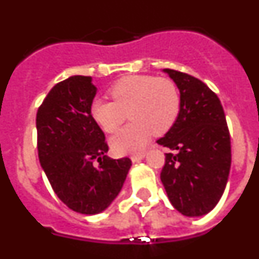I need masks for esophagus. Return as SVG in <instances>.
Masks as SVG:
<instances>
[{"instance_id": "1", "label": "esophagus", "mask_w": 259, "mask_h": 259, "mask_svg": "<svg viewBox=\"0 0 259 259\" xmlns=\"http://www.w3.org/2000/svg\"><path fill=\"white\" fill-rule=\"evenodd\" d=\"M144 157H145V154H144V153L134 154V155H131V161L134 162V163H137V162H140L141 159H144Z\"/></svg>"}]
</instances>
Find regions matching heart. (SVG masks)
<instances>
[{
    "mask_svg": "<svg viewBox=\"0 0 259 259\" xmlns=\"http://www.w3.org/2000/svg\"><path fill=\"white\" fill-rule=\"evenodd\" d=\"M110 95L114 102L95 100L91 104V116L106 134H113L124 122L130 111V125L110 140L116 154L140 152L153 134H166L175 123L180 110L178 88L166 77L128 76L116 81Z\"/></svg>",
    "mask_w": 259,
    "mask_h": 259,
    "instance_id": "b5f03b06",
    "label": "heart"
}]
</instances>
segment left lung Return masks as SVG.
<instances>
[{
    "label": "left lung",
    "mask_w": 259,
    "mask_h": 259,
    "mask_svg": "<svg viewBox=\"0 0 259 259\" xmlns=\"http://www.w3.org/2000/svg\"><path fill=\"white\" fill-rule=\"evenodd\" d=\"M180 93L175 123L157 143L166 153L161 182L171 205L185 217H202L221 200L231 168V137L218 96L201 80L163 68Z\"/></svg>",
    "instance_id": "1"
}]
</instances>
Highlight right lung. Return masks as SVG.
Instances as JSON below:
<instances>
[{
  "label": "right lung",
  "instance_id": "obj_1",
  "mask_svg": "<svg viewBox=\"0 0 259 259\" xmlns=\"http://www.w3.org/2000/svg\"><path fill=\"white\" fill-rule=\"evenodd\" d=\"M96 93L91 76H70L50 89L36 115L38 159L53 191L85 215L111 205L132 166L130 158L106 155L104 132L91 116Z\"/></svg>",
  "mask_w": 259,
  "mask_h": 259
}]
</instances>
